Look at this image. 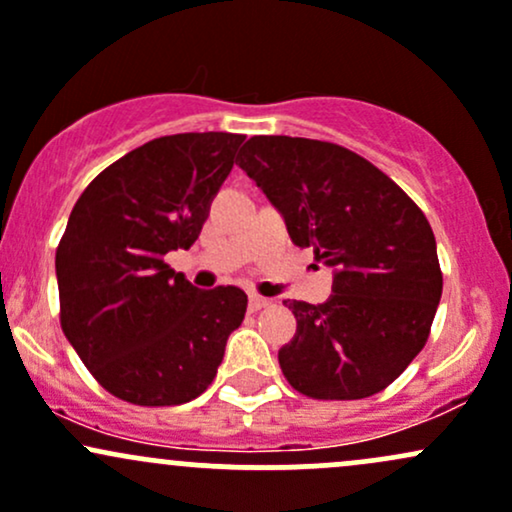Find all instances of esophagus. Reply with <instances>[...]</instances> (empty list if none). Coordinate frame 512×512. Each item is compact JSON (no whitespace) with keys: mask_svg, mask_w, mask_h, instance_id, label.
I'll use <instances>...</instances> for the list:
<instances>
[{"mask_svg":"<svg viewBox=\"0 0 512 512\" xmlns=\"http://www.w3.org/2000/svg\"><path fill=\"white\" fill-rule=\"evenodd\" d=\"M268 304H271V300H266V297H261V295H251L249 297V309H251V312H258V309L268 307Z\"/></svg>","mask_w":512,"mask_h":512,"instance_id":"34e87169","label":"esophagus"}]
</instances>
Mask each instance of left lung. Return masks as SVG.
Returning <instances> with one entry per match:
<instances>
[{
	"label": "left lung",
	"instance_id": "obj_1",
	"mask_svg": "<svg viewBox=\"0 0 512 512\" xmlns=\"http://www.w3.org/2000/svg\"><path fill=\"white\" fill-rule=\"evenodd\" d=\"M237 162L297 246L333 271L324 304L285 302L297 333L278 350L292 389L365 399L389 387L428 341L442 295L433 229L421 208L360 154L287 135H256Z\"/></svg>",
	"mask_w": 512,
	"mask_h": 512
}]
</instances>
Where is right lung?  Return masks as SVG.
I'll list each match as a JSON object with an SVG mask.
<instances>
[{"instance_id": "obj_1", "label": "right lung", "mask_w": 512, "mask_h": 512, "mask_svg": "<svg viewBox=\"0 0 512 512\" xmlns=\"http://www.w3.org/2000/svg\"><path fill=\"white\" fill-rule=\"evenodd\" d=\"M241 142L234 132L157 137L103 169L72 208L55 254L60 324L118 399L176 406L200 396L244 321V290H198L164 263L198 239Z\"/></svg>"}]
</instances>
